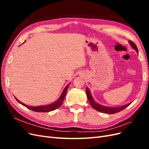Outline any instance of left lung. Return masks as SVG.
I'll use <instances>...</instances> for the list:
<instances>
[{
    "mask_svg": "<svg viewBox=\"0 0 149 149\" xmlns=\"http://www.w3.org/2000/svg\"><path fill=\"white\" fill-rule=\"evenodd\" d=\"M129 43H130L131 47L136 51L137 53L138 54V49L137 48V46L136 45L134 42H132V41L129 40ZM86 95L87 97L88 98L89 102L90 103V104L93 107V109H96V111L100 112H103V113H106V114H115L117 113V112H119L121 111H123V109H124L125 107H127V106H129L131 102H130L127 104H125L124 106H120L119 107H109V106H102L100 104L97 103L94 100V99L93 97V96H91V92H90L89 89L87 88L86 89Z\"/></svg>",
    "mask_w": 149,
    "mask_h": 149,
    "instance_id": "obj_1",
    "label": "left lung"
}]
</instances>
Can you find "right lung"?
<instances>
[{"label": "right lung", "instance_id": "right-lung-1", "mask_svg": "<svg viewBox=\"0 0 149 149\" xmlns=\"http://www.w3.org/2000/svg\"><path fill=\"white\" fill-rule=\"evenodd\" d=\"M70 84V83H69L64 88L63 91V92H62V93L61 94V96H60L59 98H58V100L50 104L45 105V106H35V107L30 106H28V105L25 104L24 103L22 102L19 100H18L15 96L14 97L15 98V100L18 102H19L20 104H21L22 105L24 106L25 107H26V108H28V109H30L31 111H35V112H50V111H54V110L56 109L57 108L59 107L62 104L63 102L64 99L65 97L66 94V92H67V90H68V87H69Z\"/></svg>", "mask_w": 149, "mask_h": 149}]
</instances>
